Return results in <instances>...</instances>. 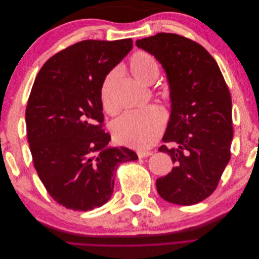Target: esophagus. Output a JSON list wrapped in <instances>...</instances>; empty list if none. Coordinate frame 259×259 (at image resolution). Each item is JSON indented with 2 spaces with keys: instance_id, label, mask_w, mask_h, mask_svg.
<instances>
[{
  "instance_id": "obj_1",
  "label": "esophagus",
  "mask_w": 259,
  "mask_h": 259,
  "mask_svg": "<svg viewBox=\"0 0 259 259\" xmlns=\"http://www.w3.org/2000/svg\"><path fill=\"white\" fill-rule=\"evenodd\" d=\"M139 158H147V156H150L152 154L151 151H138L137 152Z\"/></svg>"
}]
</instances>
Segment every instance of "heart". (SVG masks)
Wrapping results in <instances>:
<instances>
[{"label":"heart","mask_w":259,"mask_h":259,"mask_svg":"<svg viewBox=\"0 0 259 259\" xmlns=\"http://www.w3.org/2000/svg\"><path fill=\"white\" fill-rule=\"evenodd\" d=\"M130 70L135 79L144 85L151 84L159 74L158 62L146 52H138L132 57ZM119 70H112L103 82L100 89L101 105L111 111L110 94ZM166 120V113L161 107L152 106L140 111L124 113L112 123V133L116 142L133 148L150 147L160 135Z\"/></svg>","instance_id":"heart-1"}]
</instances>
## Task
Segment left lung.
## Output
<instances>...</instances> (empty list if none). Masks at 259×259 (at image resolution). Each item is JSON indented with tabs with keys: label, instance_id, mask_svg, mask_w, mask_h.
Listing matches in <instances>:
<instances>
[{
	"label": "left lung",
	"instance_id": "8db88e82",
	"mask_svg": "<svg viewBox=\"0 0 259 259\" xmlns=\"http://www.w3.org/2000/svg\"><path fill=\"white\" fill-rule=\"evenodd\" d=\"M158 60L166 74L170 114L159 151L169 154L175 166L156 179L161 198L192 205L216 189L230 160L233 137L231 96L215 59L189 38L158 33L136 41Z\"/></svg>",
	"mask_w": 259,
	"mask_h": 259
}]
</instances>
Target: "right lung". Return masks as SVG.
Masks as SVG:
<instances>
[{
	"label": "right lung",
	"mask_w": 259,
	"mask_h": 259,
	"mask_svg": "<svg viewBox=\"0 0 259 259\" xmlns=\"http://www.w3.org/2000/svg\"><path fill=\"white\" fill-rule=\"evenodd\" d=\"M132 49V38L82 41L54 55L35 77L26 109L30 151L46 190L69 209L103 206L117 166L138 159L109 146L100 99L106 76Z\"/></svg>",
	"instance_id": "obj_1"
}]
</instances>
